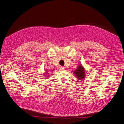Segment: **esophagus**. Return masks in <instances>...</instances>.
Segmentation results:
<instances>
[{
  "mask_svg": "<svg viewBox=\"0 0 124 124\" xmlns=\"http://www.w3.org/2000/svg\"><path fill=\"white\" fill-rule=\"evenodd\" d=\"M59 70H64V67H62V66H60L59 67Z\"/></svg>",
  "mask_w": 124,
  "mask_h": 124,
  "instance_id": "esophagus-1",
  "label": "esophagus"
}]
</instances>
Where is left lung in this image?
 <instances>
[{"mask_svg": "<svg viewBox=\"0 0 124 124\" xmlns=\"http://www.w3.org/2000/svg\"><path fill=\"white\" fill-rule=\"evenodd\" d=\"M73 73L79 80H83L86 76L85 70L81 64L78 65L77 68L73 71Z\"/></svg>", "mask_w": 124, "mask_h": 124, "instance_id": "left-lung-1", "label": "left lung"}]
</instances>
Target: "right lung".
I'll return each mask as SVG.
<instances>
[{
    "label": "right lung",
    "instance_id": "add662e5",
    "mask_svg": "<svg viewBox=\"0 0 124 124\" xmlns=\"http://www.w3.org/2000/svg\"><path fill=\"white\" fill-rule=\"evenodd\" d=\"M44 75H45V77H46V79L47 78H48V77H49V76H48V73L47 72V71H46V72H44Z\"/></svg>",
    "mask_w": 124,
    "mask_h": 124
}]
</instances>
